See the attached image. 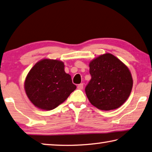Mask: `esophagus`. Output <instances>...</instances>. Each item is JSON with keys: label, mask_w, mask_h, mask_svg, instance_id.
<instances>
[{"label": "esophagus", "mask_w": 152, "mask_h": 152, "mask_svg": "<svg viewBox=\"0 0 152 152\" xmlns=\"http://www.w3.org/2000/svg\"><path fill=\"white\" fill-rule=\"evenodd\" d=\"M83 87H84L83 84H80L78 85V86H77L78 89H79V90H82V89H83Z\"/></svg>", "instance_id": "1"}]
</instances>
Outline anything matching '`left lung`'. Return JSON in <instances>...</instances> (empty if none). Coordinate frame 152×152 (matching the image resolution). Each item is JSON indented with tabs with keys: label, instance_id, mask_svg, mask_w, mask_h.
<instances>
[{
	"label": "left lung",
	"instance_id": "left-lung-1",
	"mask_svg": "<svg viewBox=\"0 0 152 152\" xmlns=\"http://www.w3.org/2000/svg\"><path fill=\"white\" fill-rule=\"evenodd\" d=\"M89 66L92 78L85 91L90 102L105 111L120 107L130 95L133 86L128 66L110 53L91 60Z\"/></svg>",
	"mask_w": 152,
	"mask_h": 152
}]
</instances>
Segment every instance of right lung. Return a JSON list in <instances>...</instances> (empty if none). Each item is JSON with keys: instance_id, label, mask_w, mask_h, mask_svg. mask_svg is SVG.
Wrapping results in <instances>:
<instances>
[{"instance_id": "add662e5", "label": "right lung", "mask_w": 152, "mask_h": 152, "mask_svg": "<svg viewBox=\"0 0 152 152\" xmlns=\"http://www.w3.org/2000/svg\"><path fill=\"white\" fill-rule=\"evenodd\" d=\"M24 90L34 106L51 110L66 100L76 86L64 71V62L44 58L36 63L27 74Z\"/></svg>"}]
</instances>
